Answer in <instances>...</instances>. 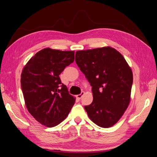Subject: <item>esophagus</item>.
Masks as SVG:
<instances>
[{"mask_svg": "<svg viewBox=\"0 0 157 157\" xmlns=\"http://www.w3.org/2000/svg\"><path fill=\"white\" fill-rule=\"evenodd\" d=\"M85 94V92H81V94H79V95H76V98H77V99H78V100H80L81 99V98H82V95H84Z\"/></svg>", "mask_w": 157, "mask_h": 157, "instance_id": "34e87169", "label": "esophagus"}]
</instances>
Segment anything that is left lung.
Here are the masks:
<instances>
[{
  "label": "left lung",
  "instance_id": "left-lung-1",
  "mask_svg": "<svg viewBox=\"0 0 157 157\" xmlns=\"http://www.w3.org/2000/svg\"><path fill=\"white\" fill-rule=\"evenodd\" d=\"M75 61L92 86V103L85 106L90 120L109 128L130 104L133 74L124 56L109 46L76 52Z\"/></svg>",
  "mask_w": 157,
  "mask_h": 157
}]
</instances>
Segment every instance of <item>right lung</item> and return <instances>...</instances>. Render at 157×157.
I'll return each mask as SVG.
<instances>
[{
	"label": "right lung",
	"instance_id": "1",
	"mask_svg": "<svg viewBox=\"0 0 157 157\" xmlns=\"http://www.w3.org/2000/svg\"><path fill=\"white\" fill-rule=\"evenodd\" d=\"M74 51L44 48L27 62L21 75L25 106L38 122L54 127L66 119L76 98L59 75L74 62Z\"/></svg>",
	"mask_w": 157,
	"mask_h": 157
}]
</instances>
